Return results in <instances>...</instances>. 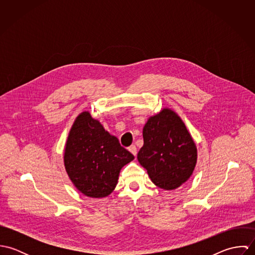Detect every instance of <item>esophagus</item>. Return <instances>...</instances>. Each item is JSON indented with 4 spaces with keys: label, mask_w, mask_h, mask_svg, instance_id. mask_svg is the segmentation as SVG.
<instances>
[{
    "label": "esophagus",
    "mask_w": 255,
    "mask_h": 255,
    "mask_svg": "<svg viewBox=\"0 0 255 255\" xmlns=\"http://www.w3.org/2000/svg\"><path fill=\"white\" fill-rule=\"evenodd\" d=\"M128 150H129V152L132 154V155H134V156H136V153H137V149H136V146L135 145H131L128 147Z\"/></svg>",
    "instance_id": "1"
}]
</instances>
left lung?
<instances>
[{
  "instance_id": "obj_1",
  "label": "left lung",
  "mask_w": 255,
  "mask_h": 255,
  "mask_svg": "<svg viewBox=\"0 0 255 255\" xmlns=\"http://www.w3.org/2000/svg\"><path fill=\"white\" fill-rule=\"evenodd\" d=\"M143 146L137 159L157 186L175 189L191 176L197 159L195 144L181 118L162 110L143 128Z\"/></svg>"
}]
</instances>
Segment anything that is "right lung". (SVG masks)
<instances>
[{
  "instance_id": "right-lung-1",
  "label": "right lung",
  "mask_w": 255,
  "mask_h": 255,
  "mask_svg": "<svg viewBox=\"0 0 255 255\" xmlns=\"http://www.w3.org/2000/svg\"><path fill=\"white\" fill-rule=\"evenodd\" d=\"M134 156L121 146L88 112L81 113L70 131L65 167L75 187L90 197H105L117 185L121 169Z\"/></svg>"
}]
</instances>
